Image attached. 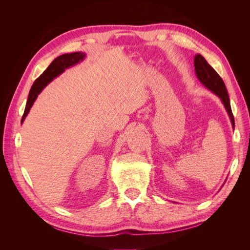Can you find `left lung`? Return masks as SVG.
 Masks as SVG:
<instances>
[{"label":"left lung","instance_id":"obj_1","mask_svg":"<svg viewBox=\"0 0 250 250\" xmlns=\"http://www.w3.org/2000/svg\"><path fill=\"white\" fill-rule=\"evenodd\" d=\"M194 65L197 78L201 81L202 84L206 85L208 89L211 90V92H214L217 96H219V98H220L221 101L223 102L226 110L229 112L231 124L234 127V119L230 107L229 97L222 78L219 76V74L208 63L207 60L200 54H197L195 56Z\"/></svg>","mask_w":250,"mask_h":250}]
</instances>
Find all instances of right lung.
I'll return each mask as SVG.
<instances>
[{
  "mask_svg": "<svg viewBox=\"0 0 250 250\" xmlns=\"http://www.w3.org/2000/svg\"><path fill=\"white\" fill-rule=\"evenodd\" d=\"M84 53L75 52L71 53V54L60 55L53 60L51 64L47 67V70L34 81L31 89H30L24 115L21 117V122L25 120V117L28 115L30 108H31L35 99L37 98V95L42 92V89L46 86L49 82H51L55 77H57L58 75L62 74L66 67L78 63L80 60L84 58Z\"/></svg>",
  "mask_w": 250,
  "mask_h": 250,
  "instance_id": "right-lung-1",
  "label": "right lung"
}]
</instances>
